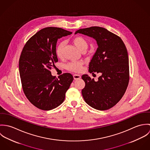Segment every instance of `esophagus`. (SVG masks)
I'll return each mask as SVG.
<instances>
[{
  "instance_id": "34e87169",
  "label": "esophagus",
  "mask_w": 150,
  "mask_h": 150,
  "mask_svg": "<svg viewBox=\"0 0 150 150\" xmlns=\"http://www.w3.org/2000/svg\"><path fill=\"white\" fill-rule=\"evenodd\" d=\"M73 78H74V80H79V79H80L81 78V76L79 74H75L73 75Z\"/></svg>"
}]
</instances>
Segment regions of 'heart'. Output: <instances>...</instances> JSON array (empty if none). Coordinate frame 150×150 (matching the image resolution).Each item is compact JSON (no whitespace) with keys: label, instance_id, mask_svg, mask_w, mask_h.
Wrapping results in <instances>:
<instances>
[{"label":"heart","instance_id":"obj_1","mask_svg":"<svg viewBox=\"0 0 150 150\" xmlns=\"http://www.w3.org/2000/svg\"><path fill=\"white\" fill-rule=\"evenodd\" d=\"M73 42L75 45L81 51L86 50L88 48V44L85 38L82 36H76L73 39ZM64 42L59 43L56 48V54L58 57L62 58L64 54ZM83 63L82 62H72L67 65V69L70 71L78 72L81 70Z\"/></svg>","mask_w":150,"mask_h":150}]
</instances>
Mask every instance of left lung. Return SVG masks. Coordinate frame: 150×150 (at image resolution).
<instances>
[{
	"instance_id": "obj_1",
	"label": "left lung",
	"mask_w": 150,
	"mask_h": 150,
	"mask_svg": "<svg viewBox=\"0 0 150 150\" xmlns=\"http://www.w3.org/2000/svg\"><path fill=\"white\" fill-rule=\"evenodd\" d=\"M80 33L94 39L98 48L89 62L90 73H100L95 81L88 74L82 76L86 86L82 95L86 103L98 110H106L115 106L124 96L129 80V58L121 39L99 26L80 29Z\"/></svg>"
}]
</instances>
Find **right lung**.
I'll use <instances>...</instances> for the list:
<instances>
[{
    "mask_svg": "<svg viewBox=\"0 0 150 150\" xmlns=\"http://www.w3.org/2000/svg\"><path fill=\"white\" fill-rule=\"evenodd\" d=\"M71 34L60 28H45L34 35L22 50L19 61L22 89L30 102L39 109L50 110L61 105L73 80L70 73L57 79L50 71L58 61V39Z\"/></svg>",
    "mask_w": 150,
    "mask_h": 150,
    "instance_id": "obj_1",
    "label": "right lung"
}]
</instances>
